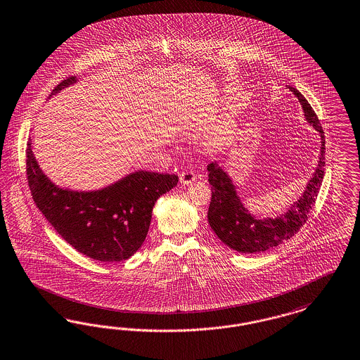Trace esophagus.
<instances>
[{"instance_id":"obj_1","label":"esophagus","mask_w":360,"mask_h":360,"mask_svg":"<svg viewBox=\"0 0 360 360\" xmlns=\"http://www.w3.org/2000/svg\"><path fill=\"white\" fill-rule=\"evenodd\" d=\"M179 178H181V182H182L184 185H188V184H191V182L195 181L197 175L194 173V170L186 169V170H182V173L179 174Z\"/></svg>"}]
</instances>
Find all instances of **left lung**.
Listing matches in <instances>:
<instances>
[{
  "instance_id": "1",
  "label": "left lung",
  "mask_w": 360,
  "mask_h": 360,
  "mask_svg": "<svg viewBox=\"0 0 360 360\" xmlns=\"http://www.w3.org/2000/svg\"><path fill=\"white\" fill-rule=\"evenodd\" d=\"M289 89L302 103L304 116L308 123L321 135V150L316 172L309 179L302 198L290 206L289 212L274 219H257L243 206L228 174L218 167L217 163L207 166V181L212 186V200L207 212L209 224L224 244L241 253L265 252L295 236L307 222L323 182L326 166L324 131L308 101L296 88L289 86Z\"/></svg>"
}]
</instances>
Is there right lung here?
<instances>
[{
  "label": "right lung",
  "mask_w": 360,
  "mask_h": 360,
  "mask_svg": "<svg viewBox=\"0 0 360 360\" xmlns=\"http://www.w3.org/2000/svg\"><path fill=\"white\" fill-rule=\"evenodd\" d=\"M76 82L64 79L55 95ZM27 178L36 206L77 252L103 262L127 259L142 246L159 197L178 184V175L135 172L99 191L77 193L55 186L40 170L27 144Z\"/></svg>",
  "instance_id": "add662e5"
}]
</instances>
